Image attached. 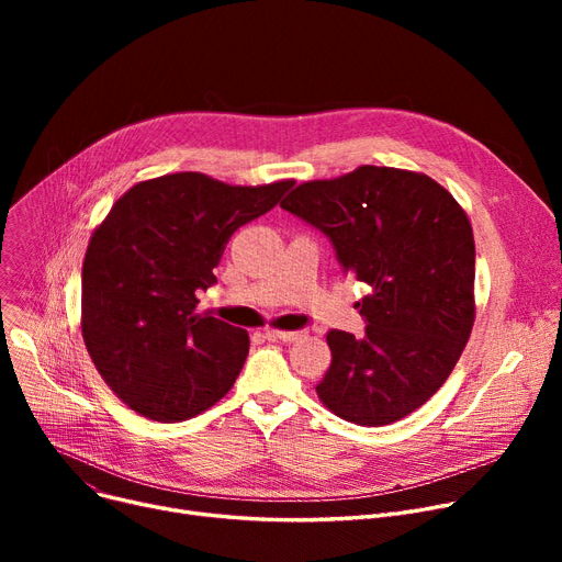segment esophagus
Here are the masks:
<instances>
[{"label": "esophagus", "instance_id": "obj_1", "mask_svg": "<svg viewBox=\"0 0 562 562\" xmlns=\"http://www.w3.org/2000/svg\"><path fill=\"white\" fill-rule=\"evenodd\" d=\"M266 337H269L271 341L293 344V341L303 339V333H301V330H276V328H271V330H266Z\"/></svg>", "mask_w": 562, "mask_h": 562}]
</instances>
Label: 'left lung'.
Segmentation results:
<instances>
[{"label": "left lung", "mask_w": 562, "mask_h": 562, "mask_svg": "<svg viewBox=\"0 0 562 562\" xmlns=\"http://www.w3.org/2000/svg\"><path fill=\"white\" fill-rule=\"evenodd\" d=\"M280 206L328 234L344 271L369 286L364 335H326L321 403L358 426L407 417L445 385L474 328L476 248L460 202L424 172L360 166L299 184Z\"/></svg>", "instance_id": "8db88e82"}]
</instances>
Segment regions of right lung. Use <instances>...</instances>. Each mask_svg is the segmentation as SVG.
<instances>
[{
	"label": "right lung",
	"instance_id": "add662e5",
	"mask_svg": "<svg viewBox=\"0 0 562 562\" xmlns=\"http://www.w3.org/2000/svg\"><path fill=\"white\" fill-rule=\"evenodd\" d=\"M291 184L170 172L134 184L95 227L81 269V337L111 392L140 417L187 422L232 390L250 337L200 314L195 293L216 282L229 236Z\"/></svg>",
	"mask_w": 562,
	"mask_h": 562
}]
</instances>
